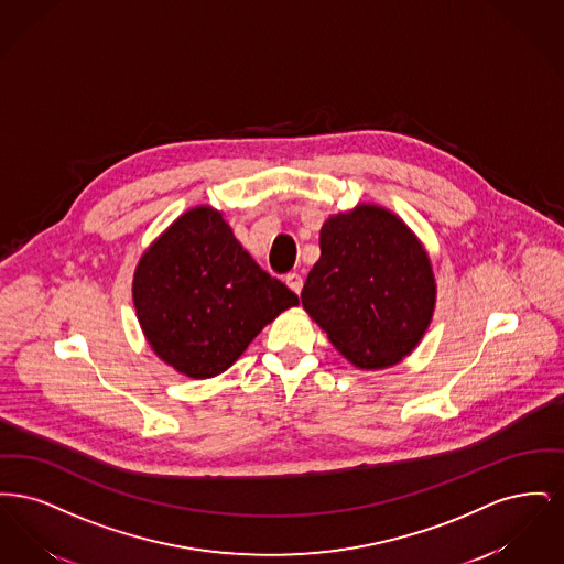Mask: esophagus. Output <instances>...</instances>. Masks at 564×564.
Masks as SVG:
<instances>
[{
    "label": "esophagus",
    "instance_id": "1",
    "mask_svg": "<svg viewBox=\"0 0 564 564\" xmlns=\"http://www.w3.org/2000/svg\"><path fill=\"white\" fill-rule=\"evenodd\" d=\"M285 283H288V288L295 292V294H300V290H302V276L297 274V272H290L288 276H285Z\"/></svg>",
    "mask_w": 564,
    "mask_h": 564
}]
</instances>
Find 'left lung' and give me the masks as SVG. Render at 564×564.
I'll use <instances>...</instances> for the list:
<instances>
[{
  "mask_svg": "<svg viewBox=\"0 0 564 564\" xmlns=\"http://www.w3.org/2000/svg\"><path fill=\"white\" fill-rule=\"evenodd\" d=\"M319 247L300 294L306 313L357 368L402 361L423 338L435 304L421 242L398 215L359 205L323 224Z\"/></svg>",
  "mask_w": 564,
  "mask_h": 564,
  "instance_id": "obj_1",
  "label": "left lung"
}]
</instances>
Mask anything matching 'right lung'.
<instances>
[{
    "label": "right lung",
    "mask_w": 564,
    "mask_h": 564,
    "mask_svg": "<svg viewBox=\"0 0 564 564\" xmlns=\"http://www.w3.org/2000/svg\"><path fill=\"white\" fill-rule=\"evenodd\" d=\"M133 300L152 349L192 378L228 370L267 323L297 304L209 207L182 215L143 253Z\"/></svg>",
    "instance_id": "obj_1"
}]
</instances>
